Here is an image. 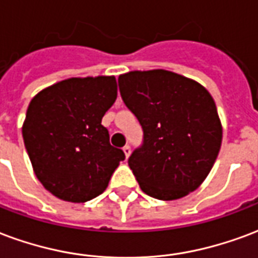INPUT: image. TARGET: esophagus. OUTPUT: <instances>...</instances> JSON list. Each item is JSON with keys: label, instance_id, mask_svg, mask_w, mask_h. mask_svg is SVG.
I'll list each match as a JSON object with an SVG mask.
<instances>
[{"label": "esophagus", "instance_id": "obj_1", "mask_svg": "<svg viewBox=\"0 0 258 258\" xmlns=\"http://www.w3.org/2000/svg\"><path fill=\"white\" fill-rule=\"evenodd\" d=\"M123 152L124 154H125V158H128L130 154H131V148H130L128 145H125V146L123 148Z\"/></svg>", "mask_w": 258, "mask_h": 258}]
</instances>
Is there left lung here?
<instances>
[{
  "label": "left lung",
  "mask_w": 258,
  "mask_h": 258,
  "mask_svg": "<svg viewBox=\"0 0 258 258\" xmlns=\"http://www.w3.org/2000/svg\"><path fill=\"white\" fill-rule=\"evenodd\" d=\"M119 87L144 130V144L128 158L141 190L161 201L197 190L216 161L223 138L209 91L165 70L123 74Z\"/></svg>",
  "instance_id": "1"
}]
</instances>
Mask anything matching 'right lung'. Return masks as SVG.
I'll return each mask as SVG.
<instances>
[{
    "label": "right lung",
    "instance_id": "right-lung-1",
    "mask_svg": "<svg viewBox=\"0 0 258 258\" xmlns=\"http://www.w3.org/2000/svg\"><path fill=\"white\" fill-rule=\"evenodd\" d=\"M116 97L114 76L70 78L39 91L28 105L24 145L38 180L57 198L98 197L125 158L101 124Z\"/></svg>",
    "mask_w": 258,
    "mask_h": 258
}]
</instances>
